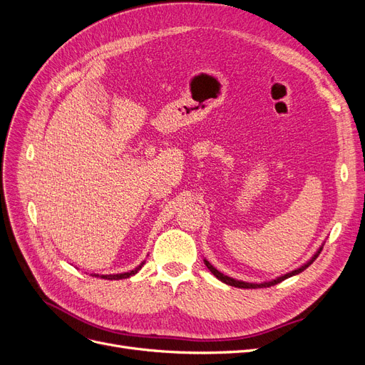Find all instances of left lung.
I'll return each instance as SVG.
<instances>
[{
    "label": "left lung",
    "mask_w": 365,
    "mask_h": 365,
    "mask_svg": "<svg viewBox=\"0 0 365 365\" xmlns=\"http://www.w3.org/2000/svg\"><path fill=\"white\" fill-rule=\"evenodd\" d=\"M322 252V247L317 250L316 254H314V257L308 261V262H305L302 267H299V269H296V270H293V272H290V273H285L284 276H279V278H276V279H272V281H269V282H262V284H250V282H245V281H237V279H234V278H230V276H226V274H223V273H220L216 267H212L211 264L207 261V259H204V262H205V266H207V269L216 276V278L219 279V281H222V282H225V284H228V285H232V287H237V288H262V287H270V285H276V284H279V282H282L284 279H287V278H290V276H294V274H297V273H300V272H304L307 267H309L311 264L316 261V258L319 257V254Z\"/></svg>",
    "instance_id": "obj_1"
}]
</instances>
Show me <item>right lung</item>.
<instances>
[{
	"label": "right lung",
	"mask_w": 365,
	"mask_h": 365,
	"mask_svg": "<svg viewBox=\"0 0 365 365\" xmlns=\"http://www.w3.org/2000/svg\"><path fill=\"white\" fill-rule=\"evenodd\" d=\"M145 264V261L140 264V266H137L134 270H130V272H125V273H116V274H95V273H92V276H99V278H103V279H115V281H118V279H127V278H130V276H133V274H135L137 272H139L140 269H142V266Z\"/></svg>",
	"instance_id": "obj_1"
}]
</instances>
